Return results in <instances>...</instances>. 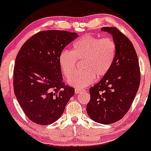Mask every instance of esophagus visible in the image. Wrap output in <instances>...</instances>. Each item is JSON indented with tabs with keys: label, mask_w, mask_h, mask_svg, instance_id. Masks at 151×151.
<instances>
[{
	"label": "esophagus",
	"mask_w": 151,
	"mask_h": 151,
	"mask_svg": "<svg viewBox=\"0 0 151 151\" xmlns=\"http://www.w3.org/2000/svg\"><path fill=\"white\" fill-rule=\"evenodd\" d=\"M85 90H82V89H79V88H76L75 89V92L76 94H79V93H81L82 92H84Z\"/></svg>",
	"instance_id": "esophagus-1"
}]
</instances>
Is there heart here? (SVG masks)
Masks as SVG:
<instances>
[{
	"label": "heart",
	"mask_w": 151,
	"mask_h": 151,
	"mask_svg": "<svg viewBox=\"0 0 151 151\" xmlns=\"http://www.w3.org/2000/svg\"><path fill=\"white\" fill-rule=\"evenodd\" d=\"M117 52L116 42L113 38H100L86 34L73 43L72 50H64L59 56V63L65 77L75 69L77 60H83V69L68 78V83L77 88L91 84L96 79L106 75L114 63Z\"/></svg>",
	"instance_id": "heart-1"
}]
</instances>
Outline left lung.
Wrapping results in <instances>:
<instances>
[{
	"label": "left lung",
	"instance_id": "8db88e82",
	"mask_svg": "<svg viewBox=\"0 0 151 151\" xmlns=\"http://www.w3.org/2000/svg\"><path fill=\"white\" fill-rule=\"evenodd\" d=\"M113 35L117 52L112 67L97 84L90 88L87 105L90 118L98 123L112 124L129 111L141 81L138 57L132 43L116 27H103Z\"/></svg>",
	"mask_w": 151,
	"mask_h": 151
}]
</instances>
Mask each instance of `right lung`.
<instances>
[{
  "mask_svg": "<svg viewBox=\"0 0 151 151\" xmlns=\"http://www.w3.org/2000/svg\"><path fill=\"white\" fill-rule=\"evenodd\" d=\"M78 37L76 33L48 30L27 40L17 55L13 86L19 104L29 119L38 124L55 122L75 94L63 82L59 56Z\"/></svg>",
  "mask_w": 151,
  "mask_h": 151,
  "instance_id": "right-lung-1",
  "label": "right lung"
}]
</instances>
